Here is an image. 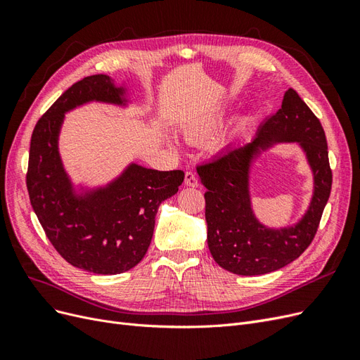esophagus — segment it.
Instances as JSON below:
<instances>
[{
	"label": "esophagus",
	"instance_id": "1",
	"mask_svg": "<svg viewBox=\"0 0 360 360\" xmlns=\"http://www.w3.org/2000/svg\"><path fill=\"white\" fill-rule=\"evenodd\" d=\"M184 184H186V186H191V188L198 186V179L192 171H186V174H184Z\"/></svg>",
	"mask_w": 360,
	"mask_h": 360
}]
</instances>
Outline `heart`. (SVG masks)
<instances>
[{
	"mask_svg": "<svg viewBox=\"0 0 360 360\" xmlns=\"http://www.w3.org/2000/svg\"><path fill=\"white\" fill-rule=\"evenodd\" d=\"M222 117V110H214L210 114H205L192 120V122L184 126V136L192 141V143H198V141L207 139L216 132L217 127H219Z\"/></svg>",
	"mask_w": 360,
	"mask_h": 360,
	"instance_id": "obj_1",
	"label": "heart"
}]
</instances>
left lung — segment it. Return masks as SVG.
Returning a JSON list of instances; mask_svg holds the SVG:
<instances>
[{"label":"left lung","instance_id":"1","mask_svg":"<svg viewBox=\"0 0 360 360\" xmlns=\"http://www.w3.org/2000/svg\"><path fill=\"white\" fill-rule=\"evenodd\" d=\"M275 142H299L314 174L309 212L294 227L271 231L257 221L248 197L250 163ZM207 192V243L222 269L255 276L285 267L314 240L332 189L328 141L320 120L296 90L288 89L281 110L259 126L250 143L231 147L212 162L197 167Z\"/></svg>","mask_w":360,"mask_h":360}]
</instances>
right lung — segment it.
I'll list each match as a JSON object with an SVG mask.
<instances>
[{"instance_id": "1", "label": "right lung", "mask_w": 360, "mask_h": 360, "mask_svg": "<svg viewBox=\"0 0 360 360\" xmlns=\"http://www.w3.org/2000/svg\"><path fill=\"white\" fill-rule=\"evenodd\" d=\"M124 90L108 75L75 82L32 130L27 189L32 210L57 252L72 266L97 275H117L144 258L162 201L177 193L184 172L132 163L106 188L76 197L58 153L64 112L97 101L124 103Z\"/></svg>"}]
</instances>
